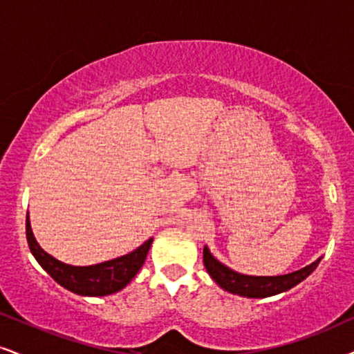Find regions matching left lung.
I'll return each instance as SVG.
<instances>
[{"label":"left lung","mask_w":354,"mask_h":354,"mask_svg":"<svg viewBox=\"0 0 354 354\" xmlns=\"http://www.w3.org/2000/svg\"><path fill=\"white\" fill-rule=\"evenodd\" d=\"M320 259L322 257H318L312 264L294 270V272L283 274V276H248V274H239L236 270L230 269L228 266L220 263L207 246L203 248L205 269L210 274L213 281L230 294L248 299H266L292 289V287L302 282L304 279L310 276L318 263H320Z\"/></svg>","instance_id":"8db88e82"}]
</instances>
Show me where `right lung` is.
Masks as SVG:
<instances>
[{"mask_svg": "<svg viewBox=\"0 0 354 354\" xmlns=\"http://www.w3.org/2000/svg\"><path fill=\"white\" fill-rule=\"evenodd\" d=\"M26 238H28L29 250L36 257L39 266L64 289L77 295H84V297H104V295H111L124 289L142 268L151 244L154 241V238H149L128 254L104 261V263L93 266H71L55 259L54 256H50L39 246L34 238L32 228H30L29 212L26 215Z\"/></svg>", "mask_w": 354, "mask_h": 354, "instance_id": "right-lung-1", "label": "right lung"}]
</instances>
